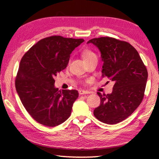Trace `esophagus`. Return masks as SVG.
<instances>
[{"label":"esophagus","mask_w":159,"mask_h":159,"mask_svg":"<svg viewBox=\"0 0 159 159\" xmlns=\"http://www.w3.org/2000/svg\"><path fill=\"white\" fill-rule=\"evenodd\" d=\"M79 93L80 94V95H85V94H89L90 92H88V91H87V90H79Z\"/></svg>","instance_id":"esophagus-1"}]
</instances>
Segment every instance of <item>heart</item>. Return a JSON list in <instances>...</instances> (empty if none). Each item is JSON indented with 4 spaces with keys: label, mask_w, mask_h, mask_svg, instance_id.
<instances>
[{
    "label": "heart",
    "mask_w": 159,
    "mask_h": 159,
    "mask_svg": "<svg viewBox=\"0 0 159 159\" xmlns=\"http://www.w3.org/2000/svg\"><path fill=\"white\" fill-rule=\"evenodd\" d=\"M81 55L83 60L85 61H87L88 60H90V59L97 57L95 53L94 52L93 50H89V49H85L83 50L81 53Z\"/></svg>",
    "instance_id": "heart-1"
}]
</instances>
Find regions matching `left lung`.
I'll return each mask as SVG.
<instances>
[{"mask_svg": "<svg viewBox=\"0 0 159 159\" xmlns=\"http://www.w3.org/2000/svg\"><path fill=\"white\" fill-rule=\"evenodd\" d=\"M90 43L101 52L102 76L114 83L111 94L98 93L100 104L94 110V115L104 123L116 124L130 116L141 104L147 69L138 51L128 42L106 36L93 39Z\"/></svg>", "mask_w": 159, "mask_h": 159, "instance_id": "1", "label": "left lung"}]
</instances>
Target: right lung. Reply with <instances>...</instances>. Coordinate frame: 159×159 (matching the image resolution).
<instances>
[{"label": "right lung", "instance_id": "1", "mask_svg": "<svg viewBox=\"0 0 159 159\" xmlns=\"http://www.w3.org/2000/svg\"><path fill=\"white\" fill-rule=\"evenodd\" d=\"M83 41L82 39L49 36L40 40L21 58L16 90L26 111L40 124L54 127L71 115L79 93L59 90L55 88L54 77L66 68L72 51Z\"/></svg>", "mask_w": 159, "mask_h": 159}]
</instances>
